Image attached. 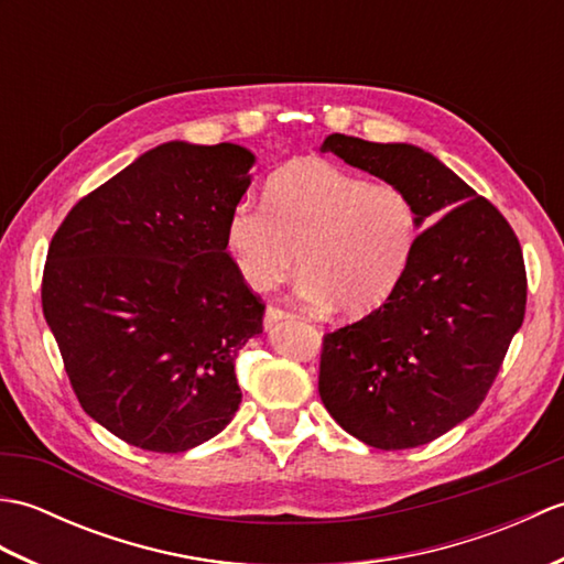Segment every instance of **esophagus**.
Instances as JSON below:
<instances>
[{
  "instance_id": "esophagus-1",
  "label": "esophagus",
  "mask_w": 564,
  "mask_h": 564,
  "mask_svg": "<svg viewBox=\"0 0 564 564\" xmlns=\"http://www.w3.org/2000/svg\"><path fill=\"white\" fill-rule=\"evenodd\" d=\"M289 317H293L291 310H283V307H279V305H269L267 313H263V327H273L275 322L289 319Z\"/></svg>"
}]
</instances>
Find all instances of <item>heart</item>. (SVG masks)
<instances>
[{"instance_id": "obj_1", "label": "heart", "mask_w": 564, "mask_h": 564, "mask_svg": "<svg viewBox=\"0 0 564 564\" xmlns=\"http://www.w3.org/2000/svg\"><path fill=\"white\" fill-rule=\"evenodd\" d=\"M422 218L410 191L322 158L283 164L263 186V206L242 198L227 210L225 249L254 291L303 269L297 293L339 315L386 305L410 273Z\"/></svg>"}]
</instances>
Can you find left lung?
I'll return each mask as SVG.
<instances>
[{"instance_id":"1","label":"left lung","mask_w":564,"mask_h":564,"mask_svg":"<svg viewBox=\"0 0 564 564\" xmlns=\"http://www.w3.org/2000/svg\"><path fill=\"white\" fill-rule=\"evenodd\" d=\"M319 150L410 191L426 225L390 301L325 334L319 398L368 446H424L492 388L525 315L521 245L492 203L422 148L334 133Z\"/></svg>"}]
</instances>
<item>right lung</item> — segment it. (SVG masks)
Wrapping results in <instances>:
<instances>
[{
	"label": "right lung",
	"instance_id": "1",
	"mask_svg": "<svg viewBox=\"0 0 564 564\" xmlns=\"http://www.w3.org/2000/svg\"><path fill=\"white\" fill-rule=\"evenodd\" d=\"M247 148L164 142L67 213L43 271V315L82 410L113 436L184 453L242 402L235 358L261 297L225 249L251 184Z\"/></svg>",
	"mask_w": 564,
	"mask_h": 564
}]
</instances>
